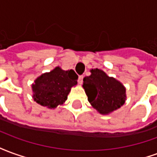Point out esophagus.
Instances as JSON below:
<instances>
[{
	"instance_id": "34e87169",
	"label": "esophagus",
	"mask_w": 157,
	"mask_h": 157,
	"mask_svg": "<svg viewBox=\"0 0 157 157\" xmlns=\"http://www.w3.org/2000/svg\"><path fill=\"white\" fill-rule=\"evenodd\" d=\"M83 77H84L83 75H80V76H79L78 82H79V83H80V84H82V82H83Z\"/></svg>"
}]
</instances>
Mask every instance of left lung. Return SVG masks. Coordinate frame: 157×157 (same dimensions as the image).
Listing matches in <instances>:
<instances>
[{
  "instance_id": "8db88e82",
  "label": "left lung",
  "mask_w": 157,
  "mask_h": 157,
  "mask_svg": "<svg viewBox=\"0 0 157 157\" xmlns=\"http://www.w3.org/2000/svg\"><path fill=\"white\" fill-rule=\"evenodd\" d=\"M91 72V75L83 79L89 102L102 114L119 109L125 102L124 86L99 69H92Z\"/></svg>"
}]
</instances>
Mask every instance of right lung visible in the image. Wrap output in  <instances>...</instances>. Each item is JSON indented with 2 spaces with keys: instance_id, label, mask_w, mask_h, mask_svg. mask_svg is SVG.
<instances>
[{
  "instance_id": "right-lung-1",
  "label": "right lung",
  "mask_w": 157,
  "mask_h": 157,
  "mask_svg": "<svg viewBox=\"0 0 157 157\" xmlns=\"http://www.w3.org/2000/svg\"><path fill=\"white\" fill-rule=\"evenodd\" d=\"M78 75L73 70L63 71L56 67L52 71L36 79L32 88L36 102L48 109H55L67 99L73 86L77 84Z\"/></svg>"
}]
</instances>
